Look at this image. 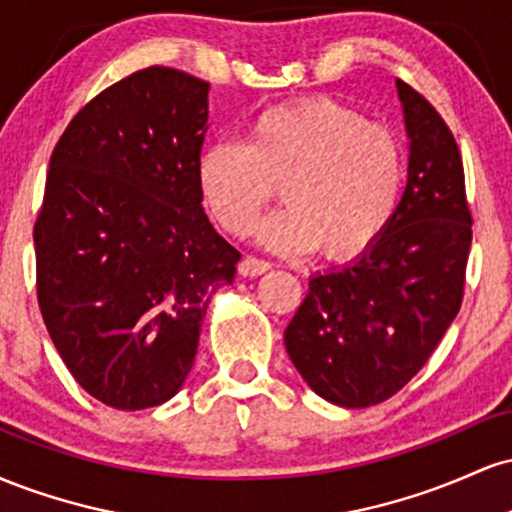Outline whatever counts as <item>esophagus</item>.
I'll list each match as a JSON object with an SVG mask.
<instances>
[{"mask_svg": "<svg viewBox=\"0 0 512 512\" xmlns=\"http://www.w3.org/2000/svg\"><path fill=\"white\" fill-rule=\"evenodd\" d=\"M269 269H272V264H269L267 260H260V257H252V255L243 257L238 264V272L243 276H260L264 272H269Z\"/></svg>", "mask_w": 512, "mask_h": 512, "instance_id": "1", "label": "esophagus"}]
</instances>
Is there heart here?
Here are the masks:
<instances>
[{"instance_id":"heart-1","label":"heart","mask_w":512,"mask_h":512,"mask_svg":"<svg viewBox=\"0 0 512 512\" xmlns=\"http://www.w3.org/2000/svg\"><path fill=\"white\" fill-rule=\"evenodd\" d=\"M407 180L402 139L334 98H303L264 110L245 144L214 142L197 158V190L223 231L245 236L281 185L286 207L260 226L267 248L301 255L320 248L354 260L395 219Z\"/></svg>"}]
</instances>
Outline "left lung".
<instances>
[{
  "label": "left lung",
  "instance_id": "left-lung-1",
  "mask_svg": "<svg viewBox=\"0 0 512 512\" xmlns=\"http://www.w3.org/2000/svg\"><path fill=\"white\" fill-rule=\"evenodd\" d=\"M409 132L407 190L373 248L310 279L284 332L293 366L320 397L363 409L397 395L436 351L464 296L472 211L450 127L397 81Z\"/></svg>",
  "mask_w": 512,
  "mask_h": 512
}]
</instances>
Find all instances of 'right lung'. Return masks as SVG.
<instances>
[{
	"instance_id": "right-lung-1",
	"label": "right lung",
	"mask_w": 512,
	"mask_h": 512,
	"mask_svg": "<svg viewBox=\"0 0 512 512\" xmlns=\"http://www.w3.org/2000/svg\"><path fill=\"white\" fill-rule=\"evenodd\" d=\"M209 84L139 69L88 101L50 156L33 226L35 289L52 344L113 409L163 404L195 363L199 327L240 252L197 190Z\"/></svg>"
}]
</instances>
